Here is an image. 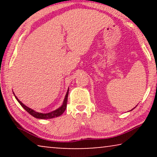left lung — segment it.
<instances>
[{"label": "left lung", "mask_w": 157, "mask_h": 157, "mask_svg": "<svg viewBox=\"0 0 157 157\" xmlns=\"http://www.w3.org/2000/svg\"><path fill=\"white\" fill-rule=\"evenodd\" d=\"M134 108H135V107H134Z\"/></svg>", "instance_id": "1"}]
</instances>
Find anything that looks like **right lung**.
Listing matches in <instances>:
<instances>
[{
    "instance_id": "add662e5",
    "label": "right lung",
    "mask_w": 157,
    "mask_h": 157,
    "mask_svg": "<svg viewBox=\"0 0 157 157\" xmlns=\"http://www.w3.org/2000/svg\"><path fill=\"white\" fill-rule=\"evenodd\" d=\"M68 91H69V89H68L67 92H66V96H65V98H64L63 100V104H62V106L61 107H59V109H56V110L53 111H51L50 113H39V112H36L33 109L29 108V107L25 106V104H23L22 102L18 100V98L16 97V96H15V97L17 99V101L19 102V104L21 105V106L23 107V109H25V111H27L28 113H29L30 114L33 116V117L35 118H37V119H52V118H54V117H59V116H61L62 113H63L64 111H65L66 109V106H67V100H68Z\"/></svg>"
}]
</instances>
